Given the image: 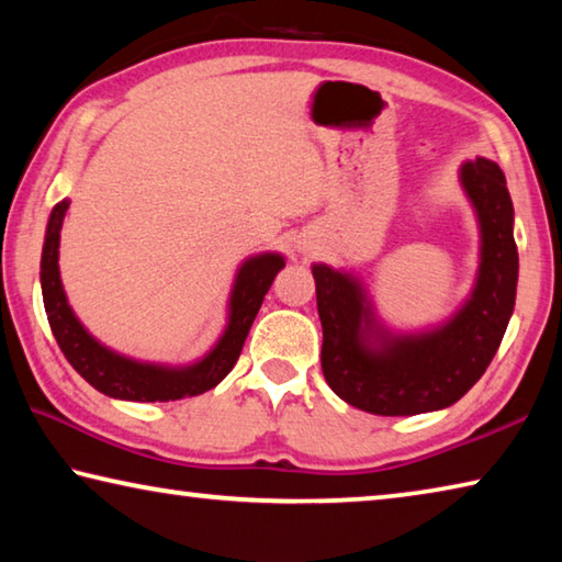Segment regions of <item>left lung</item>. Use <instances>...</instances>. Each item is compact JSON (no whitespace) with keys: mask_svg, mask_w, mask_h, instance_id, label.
Wrapping results in <instances>:
<instances>
[{"mask_svg":"<svg viewBox=\"0 0 562 562\" xmlns=\"http://www.w3.org/2000/svg\"><path fill=\"white\" fill-rule=\"evenodd\" d=\"M461 186L479 217L481 262L471 297L443 325L394 335L379 325L355 274L312 265L322 322V372L361 412L414 416L459 402L496 357L516 307L518 247L506 176L488 158L465 160Z\"/></svg>","mask_w":562,"mask_h":562,"instance_id":"1","label":"left lung"}]
</instances>
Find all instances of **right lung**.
I'll use <instances>...</instances> for the list:
<instances>
[{
	"instance_id": "add662e5",
	"label": "right lung",
	"mask_w": 562,
	"mask_h": 562,
	"mask_svg": "<svg viewBox=\"0 0 562 562\" xmlns=\"http://www.w3.org/2000/svg\"><path fill=\"white\" fill-rule=\"evenodd\" d=\"M66 211H69V201L56 203L49 223H46L42 250V297L56 345L61 347L64 357L69 359L76 372L101 394L126 398V402H176V398L198 396L221 384L240 357L247 331L258 317V310L274 274L284 268L282 255L260 252L240 265L233 282L231 304H227L225 331L203 359L188 367L150 364V361H136L103 347L76 319L59 274V240Z\"/></svg>"
}]
</instances>
